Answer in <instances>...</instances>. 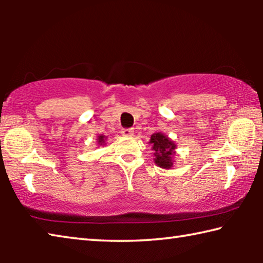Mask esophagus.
<instances>
[{
    "label": "esophagus",
    "mask_w": 263,
    "mask_h": 263,
    "mask_svg": "<svg viewBox=\"0 0 263 263\" xmlns=\"http://www.w3.org/2000/svg\"><path fill=\"white\" fill-rule=\"evenodd\" d=\"M133 133H135L133 128H124V130H122V135L125 137H131L133 136Z\"/></svg>",
    "instance_id": "obj_1"
}]
</instances>
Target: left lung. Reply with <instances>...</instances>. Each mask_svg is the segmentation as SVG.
I'll return each instance as SVG.
<instances>
[{
	"mask_svg": "<svg viewBox=\"0 0 263 263\" xmlns=\"http://www.w3.org/2000/svg\"><path fill=\"white\" fill-rule=\"evenodd\" d=\"M149 142L152 144V147L154 151L155 163L161 168L171 169V167L173 166L172 157L173 154H174V149L176 147L174 142L171 141L168 137L160 132L152 135Z\"/></svg>",
	"mask_w": 263,
	"mask_h": 263,
	"instance_id": "8db88e82",
	"label": "left lung"
}]
</instances>
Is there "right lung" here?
<instances>
[{
    "label": "right lung",
    "mask_w": 263,
    "mask_h": 263,
    "mask_svg": "<svg viewBox=\"0 0 263 263\" xmlns=\"http://www.w3.org/2000/svg\"><path fill=\"white\" fill-rule=\"evenodd\" d=\"M104 139H105V137L104 136H99V139H97V140H99V144H103V142H104Z\"/></svg>",
    "instance_id": "right-lung-1"
}]
</instances>
